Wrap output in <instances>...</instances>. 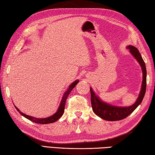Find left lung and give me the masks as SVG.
<instances>
[{
	"label": "left lung",
	"mask_w": 155,
	"mask_h": 155,
	"mask_svg": "<svg viewBox=\"0 0 155 155\" xmlns=\"http://www.w3.org/2000/svg\"><path fill=\"white\" fill-rule=\"evenodd\" d=\"M127 49H129L131 53L133 54V56L137 59V61L140 64L141 67H142L143 71L142 89H141L140 95L138 97L136 102L134 105L127 107H119L113 106V105H109L106 104V103L101 101L99 99V97L95 96V94L92 90V88H91L90 91L91 95V105L93 112L95 114L99 116L100 118L104 119V120L116 121L127 118L142 103L143 97L145 95L146 90V68L145 62L143 61L139 50L136 48L132 45H129L127 47Z\"/></svg>",
	"instance_id": "8db88e82"
}]
</instances>
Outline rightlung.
Returning <instances> with one entry per match:
<instances>
[{
  "label": "right lung",
  "mask_w": 155,
  "mask_h": 155,
  "mask_svg": "<svg viewBox=\"0 0 155 155\" xmlns=\"http://www.w3.org/2000/svg\"><path fill=\"white\" fill-rule=\"evenodd\" d=\"M78 82H79V81L76 80L69 86V89H68V90L66 92H65L64 94L63 97H62V101H61V105H60L58 111H57V112H56V114H54L53 116H50V117H48V118H35L32 117V116L26 115L25 114L21 112L17 107H16L15 106V107L16 108V110H17L18 112H20L21 115H22L23 116H24V117L26 118L27 119H28V120L34 122V123H38V124L52 123H54V122H56V120H58V119L61 117L62 115L63 114L64 111V106H65V104H66L67 97L69 94V93H71V91L73 90V88L75 87V85L78 84Z\"/></svg>",
  "instance_id": "1"
}]
</instances>
